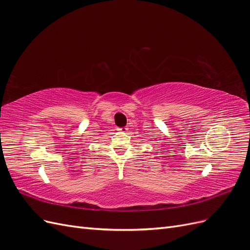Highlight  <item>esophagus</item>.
Returning <instances> with one entry per match:
<instances>
[{
    "label": "esophagus",
    "instance_id": "34e87169",
    "mask_svg": "<svg viewBox=\"0 0 250 250\" xmlns=\"http://www.w3.org/2000/svg\"><path fill=\"white\" fill-rule=\"evenodd\" d=\"M127 129H128V128H126V127H121V128H118V130H119L120 132H122V133L126 132V131H127Z\"/></svg>",
    "mask_w": 250,
    "mask_h": 250
}]
</instances>
